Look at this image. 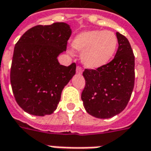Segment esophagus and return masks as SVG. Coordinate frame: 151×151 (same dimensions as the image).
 <instances>
[{
	"label": "esophagus",
	"mask_w": 151,
	"mask_h": 151,
	"mask_svg": "<svg viewBox=\"0 0 151 151\" xmlns=\"http://www.w3.org/2000/svg\"><path fill=\"white\" fill-rule=\"evenodd\" d=\"M76 72H77V73H78V74H82V67L79 65L77 66V68H76Z\"/></svg>",
	"instance_id": "obj_1"
}]
</instances>
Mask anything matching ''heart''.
<instances>
[{"mask_svg":"<svg viewBox=\"0 0 151 151\" xmlns=\"http://www.w3.org/2000/svg\"><path fill=\"white\" fill-rule=\"evenodd\" d=\"M118 38L112 31L93 30L76 35L73 47L82 52V61L90 69H97L110 62L116 52Z\"/></svg>","mask_w":151,"mask_h":151,"instance_id":"heart-1","label":"heart"}]
</instances>
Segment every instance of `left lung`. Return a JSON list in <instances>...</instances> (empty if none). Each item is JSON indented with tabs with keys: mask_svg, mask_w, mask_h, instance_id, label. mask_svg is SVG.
<instances>
[{
	"mask_svg": "<svg viewBox=\"0 0 151 151\" xmlns=\"http://www.w3.org/2000/svg\"><path fill=\"white\" fill-rule=\"evenodd\" d=\"M119 47L114 59L95 69H86L82 100L86 111L96 118L107 119L123 111L134 87V54L129 40L116 32Z\"/></svg>",
	"mask_w": 151,
	"mask_h": 151,
	"instance_id": "8db88e82",
	"label": "left lung"
}]
</instances>
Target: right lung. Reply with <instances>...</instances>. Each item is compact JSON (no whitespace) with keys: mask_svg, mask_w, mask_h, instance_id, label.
<instances>
[{"mask_svg":"<svg viewBox=\"0 0 151 151\" xmlns=\"http://www.w3.org/2000/svg\"><path fill=\"white\" fill-rule=\"evenodd\" d=\"M72 31L65 22L38 25L16 43L10 69L12 91L18 104L34 116L50 115L60 100L65 86L75 74L76 64L60 65Z\"/></svg>","mask_w":151,"mask_h":151,"instance_id":"obj_1","label":"right lung"}]
</instances>
